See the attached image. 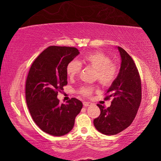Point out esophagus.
I'll return each mask as SVG.
<instances>
[{
  "label": "esophagus",
  "instance_id": "1",
  "mask_svg": "<svg viewBox=\"0 0 161 161\" xmlns=\"http://www.w3.org/2000/svg\"><path fill=\"white\" fill-rule=\"evenodd\" d=\"M92 103L91 102H83V105L85 107H89V106H91Z\"/></svg>",
  "mask_w": 161,
  "mask_h": 161
}]
</instances>
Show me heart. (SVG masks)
<instances>
[{
	"instance_id": "obj_1",
	"label": "heart",
	"mask_w": 161,
	"mask_h": 161,
	"mask_svg": "<svg viewBox=\"0 0 161 161\" xmlns=\"http://www.w3.org/2000/svg\"><path fill=\"white\" fill-rule=\"evenodd\" d=\"M81 64L95 69V78L105 86L111 85L115 81L119 73L118 66L111 62L109 57L100 52H94L86 54L80 62L77 60L70 61L66 66V73L68 77L74 78L80 72ZM94 90V86L85 85L81 87L79 92L83 96L89 97Z\"/></svg>"
}]
</instances>
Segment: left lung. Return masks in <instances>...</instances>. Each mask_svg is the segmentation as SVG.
<instances>
[{
    "label": "left lung",
    "mask_w": 161,
    "mask_h": 161,
    "mask_svg": "<svg viewBox=\"0 0 161 161\" xmlns=\"http://www.w3.org/2000/svg\"><path fill=\"white\" fill-rule=\"evenodd\" d=\"M121 68L115 81L106 93L105 100L113 98L109 107L98 103L101 114L94 120L97 130L115 135L129 127L136 117L141 102V81L138 70L129 54L118 47Z\"/></svg>",
    "instance_id": "obj_1"
}]
</instances>
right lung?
I'll return each instance as SVG.
<instances>
[{
  "label": "right lung",
  "instance_id": "right-lung-1",
  "mask_svg": "<svg viewBox=\"0 0 161 161\" xmlns=\"http://www.w3.org/2000/svg\"><path fill=\"white\" fill-rule=\"evenodd\" d=\"M79 54L76 47L50 46L30 68L25 82L27 105L35 123L50 135L69 133L82 108V103L76 98L62 104L57 98L67 84V64Z\"/></svg>",
  "mask_w": 161,
  "mask_h": 161
}]
</instances>
